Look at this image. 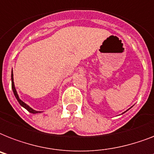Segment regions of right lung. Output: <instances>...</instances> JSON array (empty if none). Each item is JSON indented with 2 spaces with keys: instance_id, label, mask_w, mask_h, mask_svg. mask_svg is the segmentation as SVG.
Returning <instances> with one entry per match:
<instances>
[{
  "instance_id": "add662e5",
  "label": "right lung",
  "mask_w": 154,
  "mask_h": 154,
  "mask_svg": "<svg viewBox=\"0 0 154 154\" xmlns=\"http://www.w3.org/2000/svg\"><path fill=\"white\" fill-rule=\"evenodd\" d=\"M11 79H12V89H13V94H14V95H15L16 98H17V101L19 102V104H20L21 106H23V107L25 108V109H26L29 111V112H32V113H37V112H40L39 111H36V110L32 109V108H30L29 106L28 105H26L25 102H23L21 100H20V98H19V97H18L17 95V91H16V89H15V86H14V82H13V71H12V74H11Z\"/></svg>"
}]
</instances>
